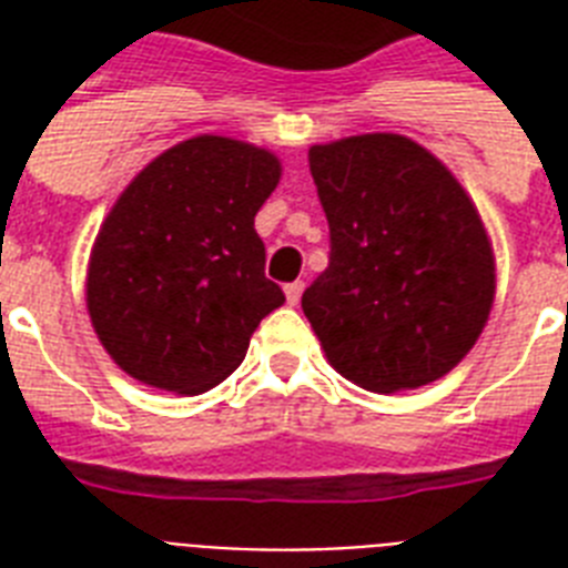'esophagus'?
I'll return each mask as SVG.
<instances>
[{
  "label": "esophagus",
  "mask_w": 568,
  "mask_h": 568,
  "mask_svg": "<svg viewBox=\"0 0 568 568\" xmlns=\"http://www.w3.org/2000/svg\"><path fill=\"white\" fill-rule=\"evenodd\" d=\"M301 294H303V280H294V283L285 285V301H288V306H297V303H301Z\"/></svg>",
  "instance_id": "obj_1"
}]
</instances>
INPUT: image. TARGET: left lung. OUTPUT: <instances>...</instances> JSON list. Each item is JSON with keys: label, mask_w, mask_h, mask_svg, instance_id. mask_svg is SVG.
<instances>
[{"label": "left lung", "mask_w": 568, "mask_h": 568, "mask_svg": "<svg viewBox=\"0 0 568 568\" xmlns=\"http://www.w3.org/2000/svg\"><path fill=\"white\" fill-rule=\"evenodd\" d=\"M310 171L329 265L303 292V312L329 365L383 395L448 374L495 297L493 247L463 185L386 132L312 146Z\"/></svg>", "instance_id": "obj_1"}]
</instances>
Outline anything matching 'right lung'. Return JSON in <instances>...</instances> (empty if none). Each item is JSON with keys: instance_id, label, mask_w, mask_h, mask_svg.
<instances>
[{"instance_id": "1", "label": "right lung", "mask_w": 568, "mask_h": 568, "mask_svg": "<svg viewBox=\"0 0 568 568\" xmlns=\"http://www.w3.org/2000/svg\"><path fill=\"white\" fill-rule=\"evenodd\" d=\"M276 182L267 150L200 135L120 194L93 241L88 312L123 372L200 395L239 368L258 321L285 303L253 226Z\"/></svg>"}]
</instances>
